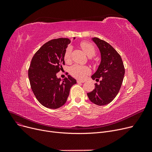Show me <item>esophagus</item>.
<instances>
[{"label":"esophagus","mask_w":152,"mask_h":152,"mask_svg":"<svg viewBox=\"0 0 152 152\" xmlns=\"http://www.w3.org/2000/svg\"><path fill=\"white\" fill-rule=\"evenodd\" d=\"M77 83H85V81H83V80H77Z\"/></svg>","instance_id":"1"}]
</instances>
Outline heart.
<instances>
[{"label": "heart", "instance_id": "obj_1", "mask_svg": "<svg viewBox=\"0 0 152 152\" xmlns=\"http://www.w3.org/2000/svg\"><path fill=\"white\" fill-rule=\"evenodd\" d=\"M81 47L85 52V53L89 57H92L95 54V49L94 45L89 42H83L81 44ZM71 52V47H68L65 52L64 58L66 61H68L70 58ZM90 73V70L88 67L78 65H75L72 66L70 68V73L72 76L77 78L83 79H84L86 76Z\"/></svg>", "mask_w": 152, "mask_h": 152}]
</instances>
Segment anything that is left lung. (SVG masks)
<instances>
[{"mask_svg":"<svg viewBox=\"0 0 152 152\" xmlns=\"http://www.w3.org/2000/svg\"><path fill=\"white\" fill-rule=\"evenodd\" d=\"M91 39L99 48L101 57L100 65L91 78L100 81V84H95V89L87 93V96L94 104L103 106L110 103L118 94L125 69L121 56L112 46L97 37Z\"/></svg>","mask_w":152,"mask_h":152,"instance_id":"1","label":"left lung"}]
</instances>
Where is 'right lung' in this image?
I'll return each mask as SVG.
<instances>
[{"label":"right lung","mask_w":152,"mask_h":152,"mask_svg":"<svg viewBox=\"0 0 152 152\" xmlns=\"http://www.w3.org/2000/svg\"><path fill=\"white\" fill-rule=\"evenodd\" d=\"M70 42L68 38L51 40L32 58L28 71L31 87L37 100L45 107L57 109L62 107L66 102L71 86L76 84L70 75L64 79L57 76L61 65L65 64L64 56Z\"/></svg>","instance_id":"1"}]
</instances>
